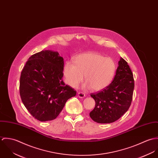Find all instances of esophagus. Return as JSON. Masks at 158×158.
Here are the masks:
<instances>
[{
	"instance_id": "obj_1",
	"label": "esophagus",
	"mask_w": 158,
	"mask_h": 158,
	"mask_svg": "<svg viewBox=\"0 0 158 158\" xmlns=\"http://www.w3.org/2000/svg\"><path fill=\"white\" fill-rule=\"evenodd\" d=\"M85 93H83V92H78V97H80V98H84L85 97Z\"/></svg>"
}]
</instances>
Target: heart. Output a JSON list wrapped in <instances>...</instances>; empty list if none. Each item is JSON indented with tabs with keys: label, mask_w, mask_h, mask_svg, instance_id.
<instances>
[{
	"label": "heart",
	"mask_w": 158,
	"mask_h": 158,
	"mask_svg": "<svg viewBox=\"0 0 158 158\" xmlns=\"http://www.w3.org/2000/svg\"><path fill=\"white\" fill-rule=\"evenodd\" d=\"M74 63L68 61L63 68L64 81L73 88L83 81L85 76L86 87L96 91L102 90L110 84L115 71V64L111 58L95 52L75 56Z\"/></svg>",
	"instance_id": "obj_1"
}]
</instances>
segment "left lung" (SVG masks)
Here are the masks:
<instances>
[{
    "instance_id": "8db88e82",
    "label": "left lung",
    "mask_w": 158,
    "mask_h": 158,
    "mask_svg": "<svg viewBox=\"0 0 158 158\" xmlns=\"http://www.w3.org/2000/svg\"><path fill=\"white\" fill-rule=\"evenodd\" d=\"M112 83L97 93L90 94L95 106L89 113L90 118L99 123L117 120L126 113L131 103L135 81L128 63L120 58Z\"/></svg>"
}]
</instances>
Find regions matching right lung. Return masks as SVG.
I'll return each instance as SVG.
<instances>
[{
	"instance_id": "obj_1",
	"label": "right lung",
	"mask_w": 158,
	"mask_h": 158,
	"mask_svg": "<svg viewBox=\"0 0 158 158\" xmlns=\"http://www.w3.org/2000/svg\"><path fill=\"white\" fill-rule=\"evenodd\" d=\"M64 60L57 52L43 50L31 55L23 68L19 92L23 104L41 122L54 120L77 92L62 80Z\"/></svg>"
}]
</instances>
